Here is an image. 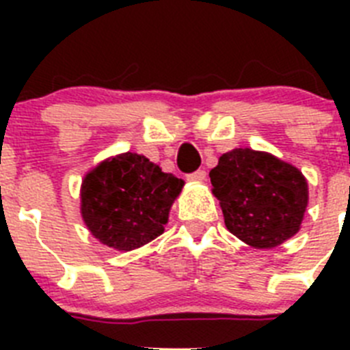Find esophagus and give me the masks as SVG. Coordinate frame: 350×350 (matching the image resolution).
Segmentation results:
<instances>
[{
  "label": "esophagus",
  "mask_w": 350,
  "mask_h": 350,
  "mask_svg": "<svg viewBox=\"0 0 350 350\" xmlns=\"http://www.w3.org/2000/svg\"><path fill=\"white\" fill-rule=\"evenodd\" d=\"M187 180H191V182H205L206 180V172H205V170H198V172L189 173V175H187Z\"/></svg>",
  "instance_id": "obj_1"
}]
</instances>
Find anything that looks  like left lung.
Returning a JSON list of instances; mask_svg holds the SVG:
<instances>
[{
  "label": "left lung",
  "mask_w": 350,
  "mask_h": 350,
  "mask_svg": "<svg viewBox=\"0 0 350 350\" xmlns=\"http://www.w3.org/2000/svg\"><path fill=\"white\" fill-rule=\"evenodd\" d=\"M224 224L247 245L271 249L299 231L308 184L289 163L252 148H233L210 172Z\"/></svg>",
  "instance_id": "8db88e82"
}]
</instances>
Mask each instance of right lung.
Here are the masks:
<instances>
[{
	"instance_id": "right-lung-1",
	"label": "right lung",
	"mask_w": 350,
	"mask_h": 350,
	"mask_svg": "<svg viewBox=\"0 0 350 350\" xmlns=\"http://www.w3.org/2000/svg\"><path fill=\"white\" fill-rule=\"evenodd\" d=\"M184 180L135 152L105 159L83 177L80 213L103 245L138 249L165 231Z\"/></svg>"
}]
</instances>
